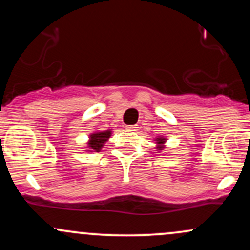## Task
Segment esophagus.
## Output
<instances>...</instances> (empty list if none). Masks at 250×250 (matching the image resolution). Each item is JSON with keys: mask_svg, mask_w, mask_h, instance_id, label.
Here are the masks:
<instances>
[{"mask_svg": "<svg viewBox=\"0 0 250 250\" xmlns=\"http://www.w3.org/2000/svg\"><path fill=\"white\" fill-rule=\"evenodd\" d=\"M125 128H127L128 130L135 131V130H137V128H139V125H125Z\"/></svg>", "mask_w": 250, "mask_h": 250, "instance_id": "esophagus-1", "label": "esophagus"}]
</instances>
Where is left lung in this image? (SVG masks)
Wrapping results in <instances>:
<instances>
[{
	"label": "left lung",
	"instance_id": "left-lung-1",
	"mask_svg": "<svg viewBox=\"0 0 250 250\" xmlns=\"http://www.w3.org/2000/svg\"><path fill=\"white\" fill-rule=\"evenodd\" d=\"M157 143V147L156 149L157 150H163L165 149V143H166V137H156V140H155Z\"/></svg>",
	"mask_w": 250,
	"mask_h": 250
}]
</instances>
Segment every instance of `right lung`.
Returning <instances> with one entry per match:
<instances>
[{
    "mask_svg": "<svg viewBox=\"0 0 250 250\" xmlns=\"http://www.w3.org/2000/svg\"><path fill=\"white\" fill-rule=\"evenodd\" d=\"M111 130H103V131H95L89 136L88 147L89 151H97L99 153L101 150L104 143L108 141L110 137Z\"/></svg>",
    "mask_w": 250,
    "mask_h": 250,
    "instance_id": "right-lung-1",
    "label": "right lung"
}]
</instances>
